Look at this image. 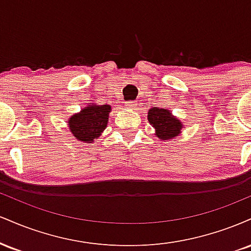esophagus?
Segmentation results:
<instances>
[{
	"mask_svg": "<svg viewBox=\"0 0 251 251\" xmlns=\"http://www.w3.org/2000/svg\"><path fill=\"white\" fill-rule=\"evenodd\" d=\"M125 106H126V107H127V108H132V109H133V108L135 107V106H137V102H135V101H127V102H125Z\"/></svg>",
	"mask_w": 251,
	"mask_h": 251,
	"instance_id": "obj_1",
	"label": "esophagus"
}]
</instances>
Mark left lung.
I'll use <instances>...</instances> for the list:
<instances>
[{"label": "left lung", "mask_w": 251, "mask_h": 251, "mask_svg": "<svg viewBox=\"0 0 251 251\" xmlns=\"http://www.w3.org/2000/svg\"><path fill=\"white\" fill-rule=\"evenodd\" d=\"M149 123L155 129V135L162 140H169L179 135L183 124L172 116L169 109L153 107L148 113Z\"/></svg>", "instance_id": "1"}]
</instances>
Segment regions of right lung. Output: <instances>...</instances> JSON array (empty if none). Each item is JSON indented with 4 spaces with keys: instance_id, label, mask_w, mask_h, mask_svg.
Returning <instances> with one entry per match:
<instances>
[{
    "instance_id": "right-lung-1",
    "label": "right lung",
    "mask_w": 251,
    "mask_h": 251,
    "mask_svg": "<svg viewBox=\"0 0 251 251\" xmlns=\"http://www.w3.org/2000/svg\"><path fill=\"white\" fill-rule=\"evenodd\" d=\"M109 112V105H89L83 107L79 113L68 118L70 131L79 142L93 143L107 126Z\"/></svg>"
}]
</instances>
